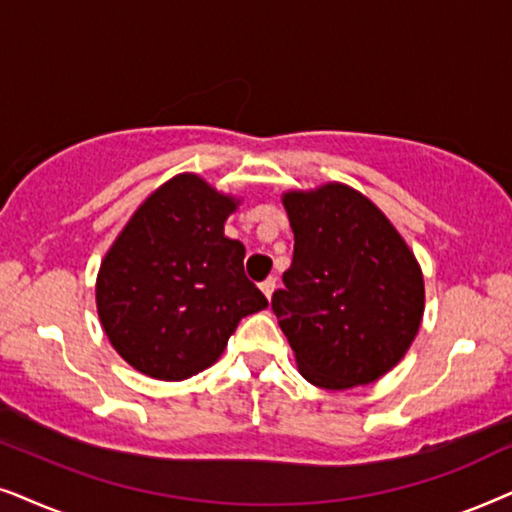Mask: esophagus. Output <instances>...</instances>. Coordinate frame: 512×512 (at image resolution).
Wrapping results in <instances>:
<instances>
[{
    "label": "esophagus",
    "mask_w": 512,
    "mask_h": 512,
    "mask_svg": "<svg viewBox=\"0 0 512 512\" xmlns=\"http://www.w3.org/2000/svg\"><path fill=\"white\" fill-rule=\"evenodd\" d=\"M260 288L264 295H267V299H271V295H274V290H276V278H267V281H262Z\"/></svg>",
    "instance_id": "1"
}]
</instances>
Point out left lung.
<instances>
[{"label":"left lung","mask_w":512,"mask_h":512,"mask_svg":"<svg viewBox=\"0 0 512 512\" xmlns=\"http://www.w3.org/2000/svg\"><path fill=\"white\" fill-rule=\"evenodd\" d=\"M295 234L278 325L306 381L365 386L398 365L424 316V276L403 236L356 189L330 182L283 194Z\"/></svg>","instance_id":"1"}]
</instances>
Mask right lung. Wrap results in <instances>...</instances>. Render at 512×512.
Here are the masks:
<instances>
[{
	"label": "right lung",
	"instance_id": "add662e5",
	"mask_svg": "<svg viewBox=\"0 0 512 512\" xmlns=\"http://www.w3.org/2000/svg\"><path fill=\"white\" fill-rule=\"evenodd\" d=\"M236 199L194 173L161 185L100 264L102 330L128 365L163 381L199 374L222 356L241 318L269 302L245 278L241 241L224 236Z\"/></svg>",
	"mask_w": 512,
	"mask_h": 512
}]
</instances>
